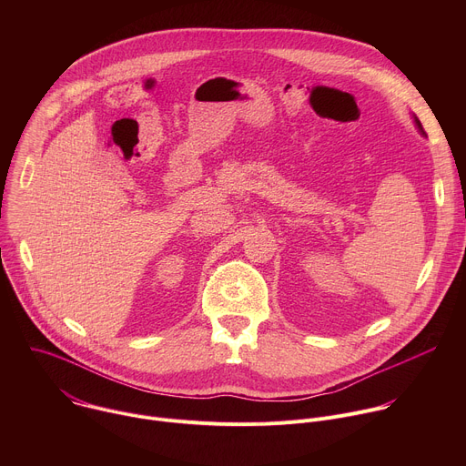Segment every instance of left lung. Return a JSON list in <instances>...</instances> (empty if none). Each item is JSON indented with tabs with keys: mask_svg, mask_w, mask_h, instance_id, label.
<instances>
[{
	"mask_svg": "<svg viewBox=\"0 0 466 466\" xmlns=\"http://www.w3.org/2000/svg\"><path fill=\"white\" fill-rule=\"evenodd\" d=\"M415 125H417V127H419V130H420V132H422V135H424V137H426V132H424V128H422V123H420V119H419V117H417V116H415Z\"/></svg>",
	"mask_w": 466,
	"mask_h": 466,
	"instance_id": "1",
	"label": "left lung"
}]
</instances>
